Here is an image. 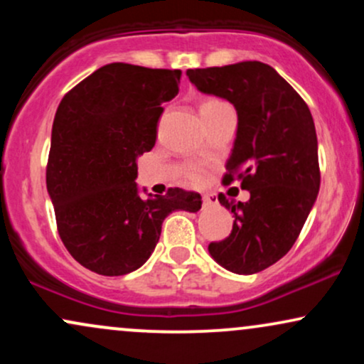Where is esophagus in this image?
Segmentation results:
<instances>
[{
    "instance_id": "obj_1",
    "label": "esophagus",
    "mask_w": 364,
    "mask_h": 364,
    "mask_svg": "<svg viewBox=\"0 0 364 364\" xmlns=\"http://www.w3.org/2000/svg\"><path fill=\"white\" fill-rule=\"evenodd\" d=\"M202 200H203V205H214L215 203V198L210 195H203Z\"/></svg>"
}]
</instances>
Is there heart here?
Returning a JSON list of instances; mask_svg holds the SVG:
<instances>
[{"mask_svg":"<svg viewBox=\"0 0 364 364\" xmlns=\"http://www.w3.org/2000/svg\"><path fill=\"white\" fill-rule=\"evenodd\" d=\"M225 102L219 101V99H205V101L202 102V106H200V111H205V109H212V107H217V106H224ZM188 179H190L191 183H200L203 179V171L200 168H191L188 171Z\"/></svg>","mask_w":364,"mask_h":364,"instance_id":"1","label":"heart"}]
</instances>
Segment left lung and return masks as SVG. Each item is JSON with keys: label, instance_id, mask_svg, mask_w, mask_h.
<instances>
[{"label": "left lung", "instance_id": "8db88e82", "mask_svg": "<svg viewBox=\"0 0 364 364\" xmlns=\"http://www.w3.org/2000/svg\"><path fill=\"white\" fill-rule=\"evenodd\" d=\"M203 94L236 107L237 132L228 159L229 181L250 191L248 202H219L235 223L208 253L235 274H257L274 265L298 240L320 190L318 141L306 102L272 66L241 61L188 70Z\"/></svg>", "mask_w": 364, "mask_h": 364}]
</instances>
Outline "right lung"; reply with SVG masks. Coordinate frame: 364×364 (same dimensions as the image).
<instances>
[{
    "mask_svg": "<svg viewBox=\"0 0 364 364\" xmlns=\"http://www.w3.org/2000/svg\"><path fill=\"white\" fill-rule=\"evenodd\" d=\"M181 70L111 63L75 85L54 116L46 185L70 255L101 275L140 269L171 212H198L202 196L169 188L141 198L136 157L152 150L162 104Z\"/></svg>",
    "mask_w": 364,
    "mask_h": 364,
    "instance_id": "1",
    "label": "right lung"
}]
</instances>
